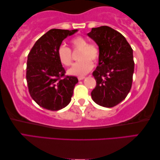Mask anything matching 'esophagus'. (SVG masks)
Here are the masks:
<instances>
[{"label":"esophagus","instance_id":"esophagus-1","mask_svg":"<svg viewBox=\"0 0 160 160\" xmlns=\"http://www.w3.org/2000/svg\"><path fill=\"white\" fill-rule=\"evenodd\" d=\"M84 78H85V77H78V79L79 80V81H81V80H83Z\"/></svg>","mask_w":160,"mask_h":160}]
</instances>
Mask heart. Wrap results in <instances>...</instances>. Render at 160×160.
Listing matches in <instances>:
<instances>
[{"label":"heart","mask_w":160,"mask_h":160,"mask_svg":"<svg viewBox=\"0 0 160 160\" xmlns=\"http://www.w3.org/2000/svg\"><path fill=\"white\" fill-rule=\"evenodd\" d=\"M73 50H79L78 59L68 71V73L74 76H83L87 74L93 67V63L98 62L100 57V49L96 43H88L87 39L82 36H77L70 40ZM57 57L59 62L65 67L72 65L73 56L71 49L64 45H61L57 49Z\"/></svg>","instance_id":"b5f03b06"}]
</instances>
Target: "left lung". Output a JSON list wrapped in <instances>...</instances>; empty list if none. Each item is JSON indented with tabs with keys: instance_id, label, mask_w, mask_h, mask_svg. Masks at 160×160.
Returning a JSON list of instances; mask_svg holds the SVG:
<instances>
[{
	"instance_id": "obj_1",
	"label": "left lung",
	"mask_w": 160,
	"mask_h": 160,
	"mask_svg": "<svg viewBox=\"0 0 160 160\" xmlns=\"http://www.w3.org/2000/svg\"><path fill=\"white\" fill-rule=\"evenodd\" d=\"M88 35L100 49L98 65L93 72L96 86L91 97L99 106H116L131 89L135 67L132 49L122 34L108 26L92 28Z\"/></svg>"
}]
</instances>
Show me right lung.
I'll use <instances>...</instances> for the list:
<instances>
[{"label":"right lung","mask_w":160,"mask_h":160,"mask_svg":"<svg viewBox=\"0 0 160 160\" xmlns=\"http://www.w3.org/2000/svg\"><path fill=\"white\" fill-rule=\"evenodd\" d=\"M52 29L39 38L28 56L26 79L32 98L49 111H59L70 103L78 78L65 75L57 57L62 41L77 32Z\"/></svg>","instance_id":"add662e5"}]
</instances>
